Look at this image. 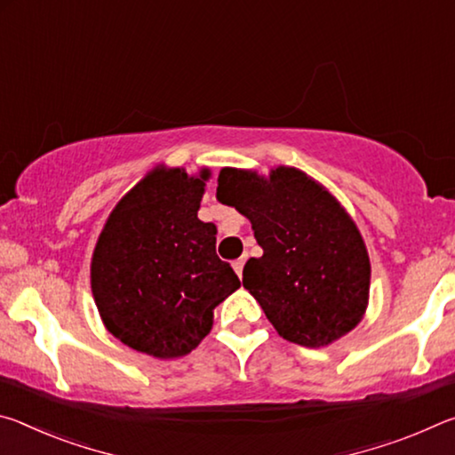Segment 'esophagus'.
<instances>
[{
    "label": "esophagus",
    "instance_id": "34e87169",
    "mask_svg": "<svg viewBox=\"0 0 455 455\" xmlns=\"http://www.w3.org/2000/svg\"><path fill=\"white\" fill-rule=\"evenodd\" d=\"M243 267H244V259H243V257L233 260V268H235V273H236L238 276H243Z\"/></svg>",
    "mask_w": 455,
    "mask_h": 455
}]
</instances>
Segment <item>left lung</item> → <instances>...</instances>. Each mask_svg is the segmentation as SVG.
I'll use <instances>...</instances> for the list:
<instances>
[{"label": "left lung", "instance_id": "left-lung-1", "mask_svg": "<svg viewBox=\"0 0 455 455\" xmlns=\"http://www.w3.org/2000/svg\"><path fill=\"white\" fill-rule=\"evenodd\" d=\"M222 203L251 220L263 257L249 259L243 284L283 339L327 347L367 311L371 263L345 206L309 174L275 166L219 174Z\"/></svg>", "mask_w": 455, "mask_h": 455}]
</instances>
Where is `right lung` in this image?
Returning <instances> with one entry per match:
<instances>
[{
    "label": "right lung",
    "instance_id": "right-lung-1",
    "mask_svg": "<svg viewBox=\"0 0 455 455\" xmlns=\"http://www.w3.org/2000/svg\"><path fill=\"white\" fill-rule=\"evenodd\" d=\"M209 179V168L154 166L118 200L94 246L100 319L146 355H188L211 333L214 307L241 287L217 257V227L198 219Z\"/></svg>",
    "mask_w": 455,
    "mask_h": 455
}]
</instances>
